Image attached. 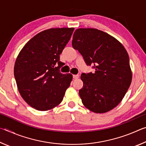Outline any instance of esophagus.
Returning a JSON list of instances; mask_svg holds the SVG:
<instances>
[{"label": "esophagus", "mask_w": 146, "mask_h": 146, "mask_svg": "<svg viewBox=\"0 0 146 146\" xmlns=\"http://www.w3.org/2000/svg\"><path fill=\"white\" fill-rule=\"evenodd\" d=\"M78 77H79L78 75H73V78L74 79H77V78H78Z\"/></svg>", "instance_id": "esophagus-1"}]
</instances>
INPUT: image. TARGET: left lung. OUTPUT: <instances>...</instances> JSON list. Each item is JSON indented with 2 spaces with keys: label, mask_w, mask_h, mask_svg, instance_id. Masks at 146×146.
I'll list each match as a JSON object with an SVG mask.
<instances>
[{
  "label": "left lung",
  "mask_w": 146,
  "mask_h": 146,
  "mask_svg": "<svg viewBox=\"0 0 146 146\" xmlns=\"http://www.w3.org/2000/svg\"><path fill=\"white\" fill-rule=\"evenodd\" d=\"M72 46L95 70L81 75L79 95L83 104L96 113L110 111L122 101L131 83L127 51L113 36L93 28L76 29Z\"/></svg>",
  "instance_id": "obj_1"
}]
</instances>
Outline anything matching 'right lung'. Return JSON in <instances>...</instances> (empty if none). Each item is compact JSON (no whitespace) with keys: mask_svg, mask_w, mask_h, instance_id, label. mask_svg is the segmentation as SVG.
Wrapping results in <instances>:
<instances>
[{"mask_svg":"<svg viewBox=\"0 0 146 146\" xmlns=\"http://www.w3.org/2000/svg\"><path fill=\"white\" fill-rule=\"evenodd\" d=\"M73 28H51L30 39L16 59L14 76L23 99L36 110L48 111L62 101L73 76L62 74L60 55Z\"/></svg>","mask_w":146,"mask_h":146,"instance_id":"add662e5","label":"right lung"}]
</instances>
